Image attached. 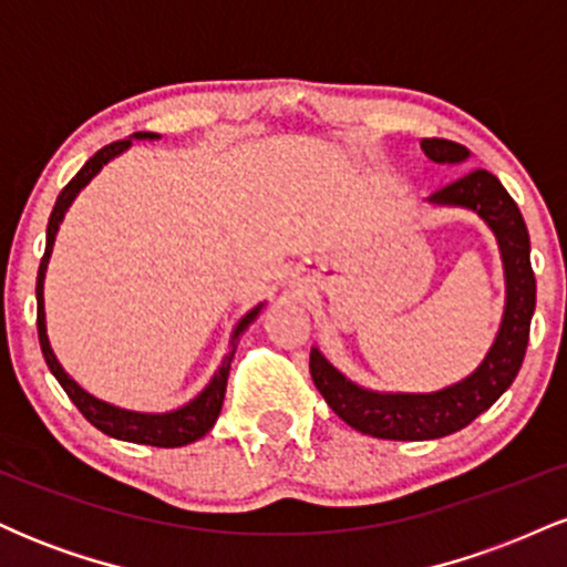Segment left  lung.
<instances>
[{"label": "left lung", "instance_id": "1", "mask_svg": "<svg viewBox=\"0 0 567 567\" xmlns=\"http://www.w3.org/2000/svg\"><path fill=\"white\" fill-rule=\"evenodd\" d=\"M421 148L437 165H461L470 148L445 138H424ZM437 207H464L485 220L498 243L504 264L506 301L498 333L485 360L466 379L437 392H375L338 370L320 349L311 347L309 370L333 413L357 432L381 440H437L470 426L498 400L512 381L528 349L530 320L536 309V277L530 269V237L517 202L501 181L487 171H472L442 186L426 199Z\"/></svg>", "mask_w": 567, "mask_h": 567}]
</instances>
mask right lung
Segmentation results:
<instances>
[{"instance_id": "1", "label": "right lung", "mask_w": 567, "mask_h": 567, "mask_svg": "<svg viewBox=\"0 0 567 567\" xmlns=\"http://www.w3.org/2000/svg\"><path fill=\"white\" fill-rule=\"evenodd\" d=\"M157 138H159L157 133H135L125 141L109 143V146H103L101 152H95L93 157L84 162L82 171L69 181L61 194H58L55 207L48 220V245H44V256H42V264H39V275H37V330H39V347H42L44 362H48L50 373L55 375L58 383L63 386V392H66L69 400L80 408V413L90 421V424L101 429L103 434H109V437L114 440L138 442V445H154V447H181V445H188V442L202 440L213 426H216L220 408H224L226 381H229L234 351H237L239 338L247 333V328L258 320L264 303L252 306L243 320L234 324L231 338H229V351L224 354V360H220V365L216 373H213V379L207 381V386L202 389L194 400H188L186 405L165 410V413H141V410L116 408L112 402L97 400L95 394H90L87 389H82L80 383L63 370L61 362H58L55 351L50 347V338H48V320H44V275H48V264H50V256H53L58 229H61L63 218H66L71 202H74L76 194H80L82 188L103 171V165H109L114 157L125 154L127 148L133 146V141H157Z\"/></svg>"}]
</instances>
